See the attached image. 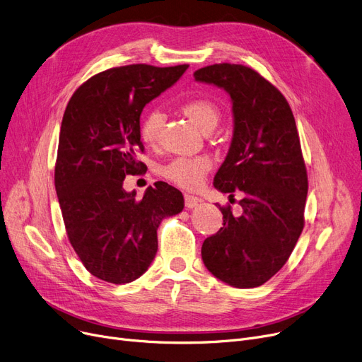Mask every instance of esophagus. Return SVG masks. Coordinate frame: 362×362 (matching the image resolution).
Here are the masks:
<instances>
[{
  "label": "esophagus",
  "mask_w": 362,
  "mask_h": 362,
  "mask_svg": "<svg viewBox=\"0 0 362 362\" xmlns=\"http://www.w3.org/2000/svg\"><path fill=\"white\" fill-rule=\"evenodd\" d=\"M199 202H201V199L198 197L185 194V206L187 208V210H191V208H195Z\"/></svg>",
  "instance_id": "34e87169"
}]
</instances>
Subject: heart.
Here are the masks:
<instances>
[{"instance_id": "heart-1", "label": "heart", "mask_w": 362, "mask_h": 362, "mask_svg": "<svg viewBox=\"0 0 362 362\" xmlns=\"http://www.w3.org/2000/svg\"><path fill=\"white\" fill-rule=\"evenodd\" d=\"M183 112L197 123L202 130L208 132L220 122V108L206 98H192L183 103ZM165 122L164 112L158 108L149 110L141 122V138L148 145H157ZM213 167V160L208 156H180L167 163L161 173L165 179L183 189L198 187L208 171Z\"/></svg>"}]
</instances>
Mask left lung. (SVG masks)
Instances as JSON below:
<instances>
[{"instance_id": "1", "label": "left lung", "mask_w": 362, "mask_h": 362, "mask_svg": "<svg viewBox=\"0 0 362 362\" xmlns=\"http://www.w3.org/2000/svg\"><path fill=\"white\" fill-rule=\"evenodd\" d=\"M194 76L230 95L233 139L214 186L243 197L239 217L230 205H218L223 227L204 240L202 261L230 286L257 288L286 264L305 224L308 176L293 112L283 93L251 67L220 63Z\"/></svg>"}]
</instances>
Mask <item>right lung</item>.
Returning <instances> with one entry per match:
<instances>
[{"instance_id":"add662e5","label":"right lung","mask_w":362,"mask_h":362,"mask_svg":"<svg viewBox=\"0 0 362 362\" xmlns=\"http://www.w3.org/2000/svg\"><path fill=\"white\" fill-rule=\"evenodd\" d=\"M187 64H129L92 76L66 107L54 183L67 238L95 277L123 284L142 276L154 259L161 220L183 210V197L165 182L138 199L126 176L146 165L139 119L144 107L186 71Z\"/></svg>"}]
</instances>
